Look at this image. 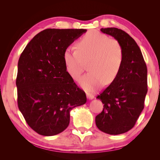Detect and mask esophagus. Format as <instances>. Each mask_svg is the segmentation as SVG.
I'll use <instances>...</instances> for the list:
<instances>
[{"instance_id": "obj_1", "label": "esophagus", "mask_w": 160, "mask_h": 160, "mask_svg": "<svg viewBox=\"0 0 160 160\" xmlns=\"http://www.w3.org/2000/svg\"><path fill=\"white\" fill-rule=\"evenodd\" d=\"M87 97H88V98L89 99H94V95H93V94H91V93H87Z\"/></svg>"}]
</instances>
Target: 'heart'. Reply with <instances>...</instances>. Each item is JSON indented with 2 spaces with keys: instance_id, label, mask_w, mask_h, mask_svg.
<instances>
[{
  "instance_id": "obj_1",
  "label": "heart",
  "mask_w": 160,
  "mask_h": 160,
  "mask_svg": "<svg viewBox=\"0 0 160 160\" xmlns=\"http://www.w3.org/2000/svg\"><path fill=\"white\" fill-rule=\"evenodd\" d=\"M77 50L68 47L64 51L66 71L72 79H78L89 62L90 71L79 79L81 86L94 91L113 83L122 69L124 53L122 44L115 38L98 31H91L77 43Z\"/></svg>"
}]
</instances>
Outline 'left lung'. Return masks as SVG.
<instances>
[{
    "instance_id": "left-lung-1",
    "label": "left lung",
    "mask_w": 160,
    "mask_h": 160,
    "mask_svg": "<svg viewBox=\"0 0 160 160\" xmlns=\"http://www.w3.org/2000/svg\"><path fill=\"white\" fill-rule=\"evenodd\" d=\"M101 31L122 44L124 58L117 79L97 97L104 105L95 117V123L104 133L122 134L133 128L144 108L147 66L139 46L127 32L115 27L102 28Z\"/></svg>"
}]
</instances>
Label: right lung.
<instances>
[{
	"label": "right lung",
	"instance_id": "obj_1",
	"mask_svg": "<svg viewBox=\"0 0 160 160\" xmlns=\"http://www.w3.org/2000/svg\"><path fill=\"white\" fill-rule=\"evenodd\" d=\"M86 29L47 28L28 43L19 58L17 103L26 122L37 133L51 136L68 127L70 111L86 103L66 71L64 51Z\"/></svg>",
	"mask_w": 160,
	"mask_h": 160
}]
</instances>
